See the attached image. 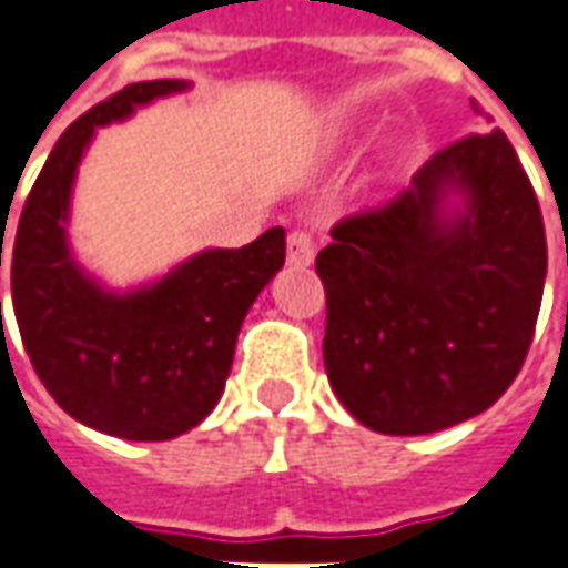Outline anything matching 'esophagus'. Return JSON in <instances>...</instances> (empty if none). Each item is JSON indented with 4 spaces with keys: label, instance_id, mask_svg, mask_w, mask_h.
<instances>
[{
    "label": "esophagus",
    "instance_id": "1",
    "mask_svg": "<svg viewBox=\"0 0 568 568\" xmlns=\"http://www.w3.org/2000/svg\"><path fill=\"white\" fill-rule=\"evenodd\" d=\"M288 263L292 266H308L311 260H314V235H311L308 229H295L292 235H288Z\"/></svg>",
    "mask_w": 568,
    "mask_h": 568
}]
</instances>
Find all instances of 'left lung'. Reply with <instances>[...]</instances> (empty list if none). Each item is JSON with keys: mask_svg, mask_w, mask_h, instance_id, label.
<instances>
[{"mask_svg": "<svg viewBox=\"0 0 568 568\" xmlns=\"http://www.w3.org/2000/svg\"><path fill=\"white\" fill-rule=\"evenodd\" d=\"M448 185L468 193L455 223L440 215ZM331 237L314 263L327 292L324 365L362 426L426 435L506 394L547 276L540 206L506 133L445 145L413 186L339 219Z\"/></svg>", "mask_w": 568, "mask_h": 568, "instance_id": "obj_1", "label": "left lung"}]
</instances>
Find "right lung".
Masks as SVG:
<instances>
[{
  "label": "right lung",
  "instance_id": "add662e5",
  "mask_svg": "<svg viewBox=\"0 0 568 568\" xmlns=\"http://www.w3.org/2000/svg\"><path fill=\"white\" fill-rule=\"evenodd\" d=\"M181 88L178 79L136 82L82 113L31 186L12 244L14 321L38 378L72 419L130 442H164L210 416L244 314L285 263L283 225L186 260L130 295H108L69 257V190L94 130Z\"/></svg>",
  "mask_w": 568,
  "mask_h": 568
}]
</instances>
